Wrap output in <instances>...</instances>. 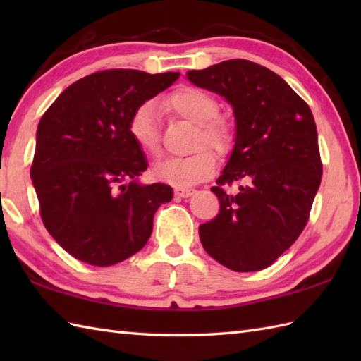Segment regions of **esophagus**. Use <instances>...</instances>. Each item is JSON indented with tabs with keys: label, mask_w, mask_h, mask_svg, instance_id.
<instances>
[{
	"label": "esophagus",
	"mask_w": 361,
	"mask_h": 361,
	"mask_svg": "<svg viewBox=\"0 0 361 361\" xmlns=\"http://www.w3.org/2000/svg\"><path fill=\"white\" fill-rule=\"evenodd\" d=\"M194 194H195V189H189V188H176L175 189V195H178L181 198H188Z\"/></svg>",
	"instance_id": "34e87169"
}]
</instances>
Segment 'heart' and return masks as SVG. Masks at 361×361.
<instances>
[{
    "instance_id": "obj_1",
    "label": "heart",
    "mask_w": 361,
    "mask_h": 361,
    "mask_svg": "<svg viewBox=\"0 0 361 361\" xmlns=\"http://www.w3.org/2000/svg\"><path fill=\"white\" fill-rule=\"evenodd\" d=\"M161 109L198 126L195 147L208 145L217 153L231 149L234 132L229 122L219 118L220 105L208 91L197 87H180L161 101ZM128 133L142 152L157 157L159 153V127L155 105L145 102L133 111ZM216 171V157L208 149H200L183 158H167L153 169L158 180L175 188H190L204 181Z\"/></svg>"
}]
</instances>
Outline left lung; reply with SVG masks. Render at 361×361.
<instances>
[{"label": "left lung", "mask_w": 361, "mask_h": 361, "mask_svg": "<svg viewBox=\"0 0 361 361\" xmlns=\"http://www.w3.org/2000/svg\"><path fill=\"white\" fill-rule=\"evenodd\" d=\"M231 104L235 140L217 186L216 219L200 225L206 252L234 271H259L287 251L307 224L323 164L313 114L288 83L243 59L186 73ZM243 180L237 195L225 184Z\"/></svg>", "instance_id": "8db88e82"}]
</instances>
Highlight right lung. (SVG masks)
<instances>
[{
	"mask_svg": "<svg viewBox=\"0 0 361 361\" xmlns=\"http://www.w3.org/2000/svg\"><path fill=\"white\" fill-rule=\"evenodd\" d=\"M180 78L106 70L68 87L37 127L30 178L44 228L82 262L109 267L142 250L173 190L141 185L144 152L128 133L133 111Z\"/></svg>",
	"mask_w": 361,
	"mask_h": 361,
	"instance_id": "obj_1",
	"label": "right lung"
}]
</instances>
